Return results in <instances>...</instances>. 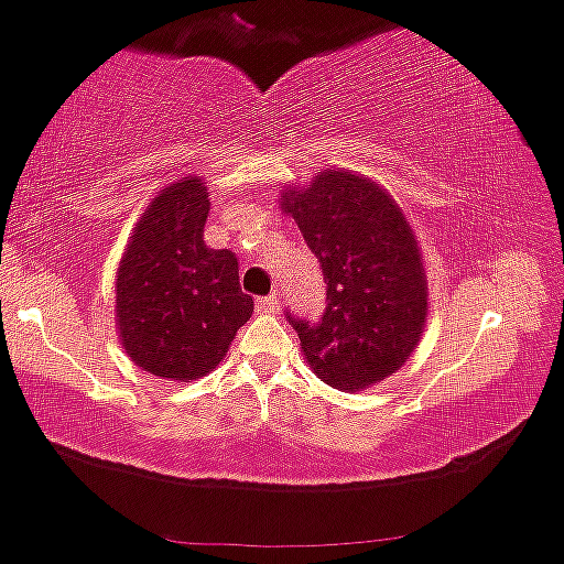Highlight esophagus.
<instances>
[{
    "instance_id": "esophagus-1",
    "label": "esophagus",
    "mask_w": 564,
    "mask_h": 564,
    "mask_svg": "<svg viewBox=\"0 0 564 564\" xmlns=\"http://www.w3.org/2000/svg\"><path fill=\"white\" fill-rule=\"evenodd\" d=\"M258 312H263V314L280 312V295L271 293V295H265V299H258Z\"/></svg>"
}]
</instances>
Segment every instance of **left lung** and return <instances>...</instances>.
Returning a JSON list of instances; mask_svg holds the SVG:
<instances>
[{"mask_svg":"<svg viewBox=\"0 0 564 564\" xmlns=\"http://www.w3.org/2000/svg\"><path fill=\"white\" fill-rule=\"evenodd\" d=\"M282 207L299 223L325 280L319 319L295 317L308 366L336 390L377 384L409 360L425 328L427 282L398 204L352 172H319Z\"/></svg>","mask_w":564,"mask_h":564,"instance_id":"left-lung-1","label":"left lung"}]
</instances>
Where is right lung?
Returning <instances> with one entry per match:
<instances>
[{
    "instance_id": "1",
    "label": "right lung",
    "mask_w": 564,
    "mask_h": 564,
    "mask_svg": "<svg viewBox=\"0 0 564 564\" xmlns=\"http://www.w3.org/2000/svg\"><path fill=\"white\" fill-rule=\"evenodd\" d=\"M207 187L183 177L153 198L118 269V328L139 368L169 381L209 373L250 319L239 260L204 241Z\"/></svg>"
}]
</instances>
